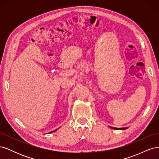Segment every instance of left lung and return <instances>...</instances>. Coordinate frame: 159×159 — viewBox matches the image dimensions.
Masks as SVG:
<instances>
[{
  "mask_svg": "<svg viewBox=\"0 0 159 159\" xmlns=\"http://www.w3.org/2000/svg\"><path fill=\"white\" fill-rule=\"evenodd\" d=\"M111 128H112V129H120V130H124V129H126L127 128L125 127V128H115V127H111Z\"/></svg>",
  "mask_w": 159,
  "mask_h": 159,
  "instance_id": "left-lung-1",
  "label": "left lung"
}]
</instances>
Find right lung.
<instances>
[{
    "mask_svg": "<svg viewBox=\"0 0 159 159\" xmlns=\"http://www.w3.org/2000/svg\"><path fill=\"white\" fill-rule=\"evenodd\" d=\"M56 130H57V129H56ZM56 130H55V131H52L51 133H52V132H54V131H56Z\"/></svg>",
    "mask_w": 159,
    "mask_h": 159,
    "instance_id": "right-lung-1",
    "label": "right lung"
}]
</instances>
